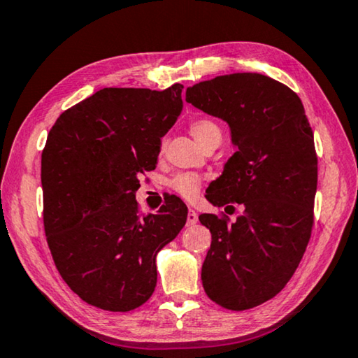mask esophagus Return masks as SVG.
<instances>
[{
    "mask_svg": "<svg viewBox=\"0 0 358 358\" xmlns=\"http://www.w3.org/2000/svg\"><path fill=\"white\" fill-rule=\"evenodd\" d=\"M197 221H199V215L196 213V210L192 208L187 210V220H186L187 226H194V224H197Z\"/></svg>",
    "mask_w": 358,
    "mask_h": 358,
    "instance_id": "obj_1",
    "label": "esophagus"
}]
</instances>
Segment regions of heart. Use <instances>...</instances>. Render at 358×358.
Wrapping results in <instances>:
<instances>
[{
  "label": "heart",
  "mask_w": 358,
  "mask_h": 358,
  "mask_svg": "<svg viewBox=\"0 0 358 358\" xmlns=\"http://www.w3.org/2000/svg\"><path fill=\"white\" fill-rule=\"evenodd\" d=\"M189 131L192 137L197 141V143L202 145V147L210 141H213V138H221L220 126H217L215 121L207 118L194 120L189 126ZM169 185H171L172 189L180 194L181 197L192 199L197 196L199 191H201L202 177L192 172H181L178 175H175V177L169 181Z\"/></svg>",
  "instance_id": "heart-1"
}]
</instances>
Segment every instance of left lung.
<instances>
[{
	"mask_svg": "<svg viewBox=\"0 0 358 358\" xmlns=\"http://www.w3.org/2000/svg\"><path fill=\"white\" fill-rule=\"evenodd\" d=\"M186 102L226 121L237 148L205 196L227 213L240 205L237 221L199 216L211 232L203 289L226 310H250L281 292L311 237L317 156L310 121L292 90L257 72L192 85Z\"/></svg>",
	"mask_w": 358,
	"mask_h": 358,
	"instance_id": "obj_1",
	"label": "left lung"
}]
</instances>
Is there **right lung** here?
<instances>
[{"label": "right lung", "instance_id": "obj_1", "mask_svg": "<svg viewBox=\"0 0 358 358\" xmlns=\"http://www.w3.org/2000/svg\"><path fill=\"white\" fill-rule=\"evenodd\" d=\"M183 85L102 88L59 115L42 151L44 229L53 262L88 305L126 313L155 292L156 256L177 237L186 205L169 197L138 213V175L183 110Z\"/></svg>", "mask_w": 358, "mask_h": 358}]
</instances>
